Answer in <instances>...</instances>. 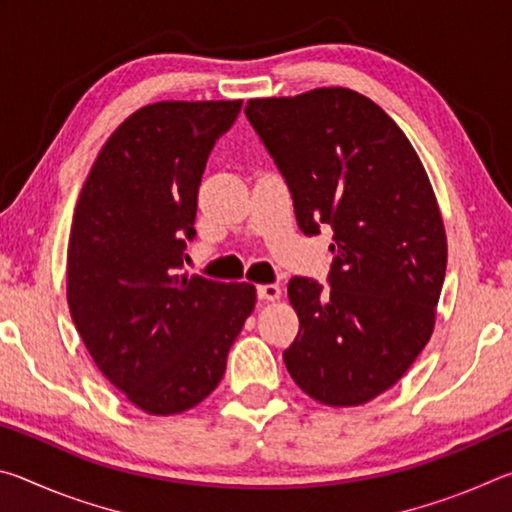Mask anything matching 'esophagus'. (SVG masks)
Masks as SVG:
<instances>
[{
  "instance_id": "34e87169",
  "label": "esophagus",
  "mask_w": 512,
  "mask_h": 512,
  "mask_svg": "<svg viewBox=\"0 0 512 512\" xmlns=\"http://www.w3.org/2000/svg\"><path fill=\"white\" fill-rule=\"evenodd\" d=\"M282 296V289L277 287V284H262V287H257V298L262 302H273Z\"/></svg>"
}]
</instances>
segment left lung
<instances>
[{
	"instance_id": "8db88e82",
	"label": "left lung",
	"mask_w": 512,
	"mask_h": 512,
	"mask_svg": "<svg viewBox=\"0 0 512 512\" xmlns=\"http://www.w3.org/2000/svg\"><path fill=\"white\" fill-rule=\"evenodd\" d=\"M246 117L287 183L298 228L334 232L329 289L291 277L300 329L284 350L316 402L359 406L400 381L431 339L447 237L402 128L348 88L250 99Z\"/></svg>"
}]
</instances>
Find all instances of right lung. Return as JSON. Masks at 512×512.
I'll use <instances>...</instances> for the list:
<instances>
[{
	"label": "right lung",
	"mask_w": 512,
	"mask_h": 512,
	"mask_svg": "<svg viewBox=\"0 0 512 512\" xmlns=\"http://www.w3.org/2000/svg\"><path fill=\"white\" fill-rule=\"evenodd\" d=\"M241 101H160L103 144L67 248V305L112 386L151 415L201 404L255 309L248 282L180 275L198 187Z\"/></svg>",
	"instance_id": "add662e5"
}]
</instances>
